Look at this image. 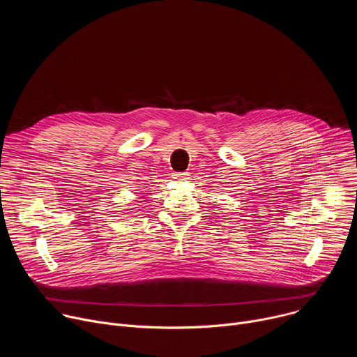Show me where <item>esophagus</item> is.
Instances as JSON below:
<instances>
[{
  "mask_svg": "<svg viewBox=\"0 0 357 357\" xmlns=\"http://www.w3.org/2000/svg\"><path fill=\"white\" fill-rule=\"evenodd\" d=\"M172 178L176 179V181H183V179L188 178V174H185V172H174Z\"/></svg>",
  "mask_w": 357,
  "mask_h": 357,
  "instance_id": "obj_1",
  "label": "esophagus"
}]
</instances>
